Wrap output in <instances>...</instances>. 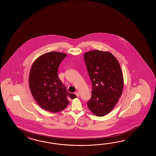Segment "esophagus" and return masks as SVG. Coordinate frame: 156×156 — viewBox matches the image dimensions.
<instances>
[{"instance_id": "esophagus-1", "label": "esophagus", "mask_w": 156, "mask_h": 156, "mask_svg": "<svg viewBox=\"0 0 156 156\" xmlns=\"http://www.w3.org/2000/svg\"><path fill=\"white\" fill-rule=\"evenodd\" d=\"M75 94L77 97H79V96L80 94L79 92H76V93H75Z\"/></svg>"}]
</instances>
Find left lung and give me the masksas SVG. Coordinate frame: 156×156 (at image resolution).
I'll return each instance as SVG.
<instances>
[{
    "label": "left lung",
    "mask_w": 156,
    "mask_h": 156,
    "mask_svg": "<svg viewBox=\"0 0 156 156\" xmlns=\"http://www.w3.org/2000/svg\"><path fill=\"white\" fill-rule=\"evenodd\" d=\"M83 57L93 89L87 105L96 116L106 115L123 92L124 80L119 63L113 54L103 51H90L84 53Z\"/></svg>",
    "instance_id": "1"
}]
</instances>
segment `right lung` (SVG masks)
<instances>
[{"label":"right lung","instance_id":"1","mask_svg":"<svg viewBox=\"0 0 156 156\" xmlns=\"http://www.w3.org/2000/svg\"><path fill=\"white\" fill-rule=\"evenodd\" d=\"M66 53L50 52L38 57L31 67L29 76L30 92L42 109L52 113L65 109L76 96L67 91L58 76V68Z\"/></svg>","mask_w":156,"mask_h":156}]
</instances>
